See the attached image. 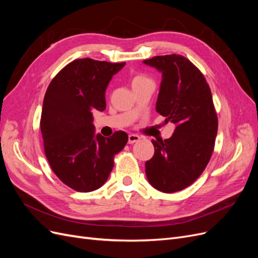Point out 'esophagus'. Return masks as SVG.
<instances>
[{
    "mask_svg": "<svg viewBox=\"0 0 258 258\" xmlns=\"http://www.w3.org/2000/svg\"><path fill=\"white\" fill-rule=\"evenodd\" d=\"M140 139H141V138H140L138 135L130 134V135L128 136V143H129V144H134V143L140 141Z\"/></svg>",
    "mask_w": 258,
    "mask_h": 258,
    "instance_id": "1",
    "label": "esophagus"
}]
</instances>
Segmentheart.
Instances as JSON below:
<instances>
[{"instance_id": "b5f03b06", "label": "heart", "mask_w": 258, "mask_h": 258, "mask_svg": "<svg viewBox=\"0 0 258 258\" xmlns=\"http://www.w3.org/2000/svg\"><path fill=\"white\" fill-rule=\"evenodd\" d=\"M147 81H151V80L148 79V77L144 76V75L139 74V75H136V76L132 77V80H131V84H132V86H135V85H138V84H142V83H144V82H147Z\"/></svg>"}]
</instances>
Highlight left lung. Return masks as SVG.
<instances>
[{"label":"left lung","instance_id":"8db88e82","mask_svg":"<svg viewBox=\"0 0 258 258\" xmlns=\"http://www.w3.org/2000/svg\"><path fill=\"white\" fill-rule=\"evenodd\" d=\"M143 62L162 76L156 111L175 124L170 139L152 141L155 153L145 162V173L156 189L182 190L204 172L214 150L218 121L212 93L200 70L181 54Z\"/></svg>","mask_w":258,"mask_h":258}]
</instances>
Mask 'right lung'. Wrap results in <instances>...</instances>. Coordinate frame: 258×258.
Instances as JSON below:
<instances>
[{
  "mask_svg": "<svg viewBox=\"0 0 258 258\" xmlns=\"http://www.w3.org/2000/svg\"><path fill=\"white\" fill-rule=\"evenodd\" d=\"M124 64L76 59L46 90L41 116L46 158L60 181L76 191L100 188L114 167V156L128 142L126 132L104 138L93 126V112L105 110L107 85Z\"/></svg>",
  "mask_w": 258,
  "mask_h": 258,
  "instance_id": "1",
  "label": "right lung"
}]
</instances>
